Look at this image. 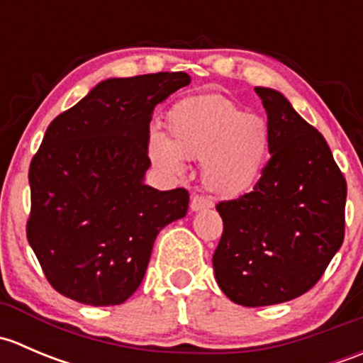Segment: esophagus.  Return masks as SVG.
<instances>
[{
	"label": "esophagus",
	"mask_w": 363,
	"mask_h": 363,
	"mask_svg": "<svg viewBox=\"0 0 363 363\" xmlns=\"http://www.w3.org/2000/svg\"><path fill=\"white\" fill-rule=\"evenodd\" d=\"M212 205H214V203H212V200L205 199V196H193L191 211L199 212V211H203V208H211Z\"/></svg>",
	"instance_id": "1"
}]
</instances>
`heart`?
I'll return each instance as SVG.
<instances>
[{
	"label": "heart",
	"instance_id": "heart-1",
	"mask_svg": "<svg viewBox=\"0 0 363 363\" xmlns=\"http://www.w3.org/2000/svg\"><path fill=\"white\" fill-rule=\"evenodd\" d=\"M168 138L152 135L149 155L175 175L186 160H202V182L219 196H237L258 182L270 149L269 124L256 113H242L219 94L186 98L167 117Z\"/></svg>",
	"mask_w": 363,
	"mask_h": 363
}]
</instances>
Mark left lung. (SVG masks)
Masks as SVG:
<instances>
[{
	"label": "left lung",
	"instance_id": "left-lung-1",
	"mask_svg": "<svg viewBox=\"0 0 363 363\" xmlns=\"http://www.w3.org/2000/svg\"><path fill=\"white\" fill-rule=\"evenodd\" d=\"M270 160L251 193L216 205L223 235L212 256L232 302L274 306L309 291L342 246L346 179L323 135L276 89L255 87Z\"/></svg>",
	"mask_w": 363,
	"mask_h": 363
}]
</instances>
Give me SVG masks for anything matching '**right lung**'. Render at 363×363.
Returning <instances> with one entry per match:
<instances>
[{
	"label": "right lung",
	"mask_w": 363,
	"mask_h": 363,
	"mask_svg": "<svg viewBox=\"0 0 363 363\" xmlns=\"http://www.w3.org/2000/svg\"><path fill=\"white\" fill-rule=\"evenodd\" d=\"M184 72L107 79L49 124L29 167L28 242L50 286L86 306H119L140 286L152 246L184 218L186 189L144 182L155 107Z\"/></svg>",
	"instance_id": "right-lung-1"
}]
</instances>
